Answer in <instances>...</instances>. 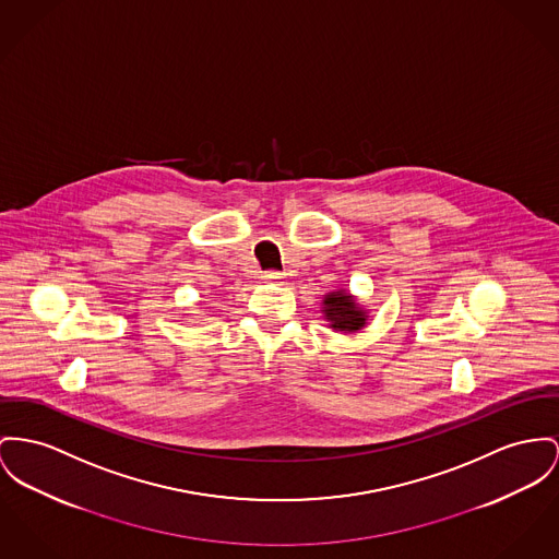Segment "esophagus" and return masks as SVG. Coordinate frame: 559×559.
I'll return each mask as SVG.
<instances>
[{"mask_svg":"<svg viewBox=\"0 0 559 559\" xmlns=\"http://www.w3.org/2000/svg\"><path fill=\"white\" fill-rule=\"evenodd\" d=\"M262 280H264V282H269V284H282L284 273H280V271H266V273L262 275Z\"/></svg>","mask_w":559,"mask_h":559,"instance_id":"1","label":"esophagus"}]
</instances>
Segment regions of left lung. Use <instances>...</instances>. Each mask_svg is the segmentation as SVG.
Masks as SVG:
<instances>
[{"mask_svg": "<svg viewBox=\"0 0 559 559\" xmlns=\"http://www.w3.org/2000/svg\"><path fill=\"white\" fill-rule=\"evenodd\" d=\"M320 311L335 333H358L369 324V311L345 288L326 293Z\"/></svg>", "mask_w": 559, "mask_h": 559, "instance_id": "obj_1", "label": "left lung"}]
</instances>
